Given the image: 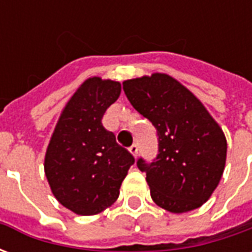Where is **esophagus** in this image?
I'll return each instance as SVG.
<instances>
[{"label":"esophagus","instance_id":"1","mask_svg":"<svg viewBox=\"0 0 252 252\" xmlns=\"http://www.w3.org/2000/svg\"><path fill=\"white\" fill-rule=\"evenodd\" d=\"M129 153H131L132 155H133V157L136 158V157H137V153H139V147H137L136 143H133V144H132L131 147H129Z\"/></svg>","mask_w":252,"mask_h":252}]
</instances>
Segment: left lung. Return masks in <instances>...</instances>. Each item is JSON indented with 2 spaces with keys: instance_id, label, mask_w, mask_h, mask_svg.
Segmentation results:
<instances>
[{
  "instance_id": "obj_1",
  "label": "left lung",
  "mask_w": 252,
  "mask_h": 252,
  "mask_svg": "<svg viewBox=\"0 0 252 252\" xmlns=\"http://www.w3.org/2000/svg\"><path fill=\"white\" fill-rule=\"evenodd\" d=\"M126 98L153 123L158 155L137 159L154 202L173 213L200 208L221 180L227 140L200 99L166 74L123 82Z\"/></svg>"
}]
</instances>
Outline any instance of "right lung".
<instances>
[{"label": "right lung", "instance_id": "right-lung-1", "mask_svg": "<svg viewBox=\"0 0 252 252\" xmlns=\"http://www.w3.org/2000/svg\"><path fill=\"white\" fill-rule=\"evenodd\" d=\"M120 93L116 81H85L64 106L47 148L44 170L52 193L77 215H95L112 205L135 163L102 126L104 113Z\"/></svg>", "mask_w": 252, "mask_h": 252}]
</instances>
